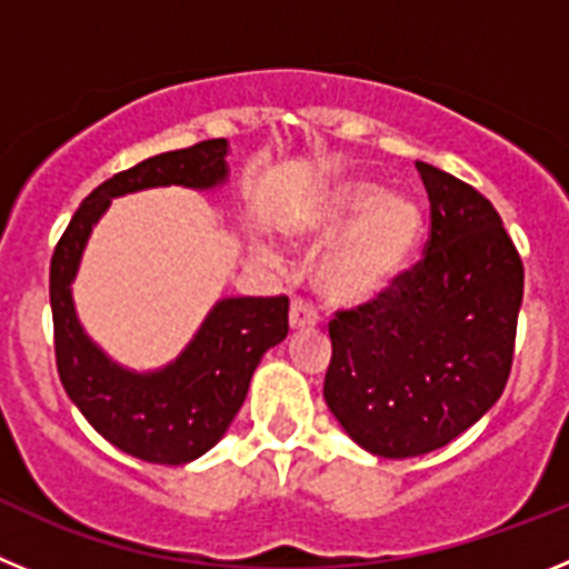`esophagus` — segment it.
<instances>
[{"label": "esophagus", "mask_w": 569, "mask_h": 569, "mask_svg": "<svg viewBox=\"0 0 569 569\" xmlns=\"http://www.w3.org/2000/svg\"><path fill=\"white\" fill-rule=\"evenodd\" d=\"M316 321H319V316H316L313 305H308V301L296 299L293 305H290V328L293 330H310L316 328Z\"/></svg>", "instance_id": "obj_1"}]
</instances>
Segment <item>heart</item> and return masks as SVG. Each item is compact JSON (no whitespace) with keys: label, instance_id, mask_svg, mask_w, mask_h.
Masks as SVG:
<instances>
[{"label":"heart","instance_id":"obj_1","mask_svg":"<svg viewBox=\"0 0 569 569\" xmlns=\"http://www.w3.org/2000/svg\"><path fill=\"white\" fill-rule=\"evenodd\" d=\"M425 230L419 202L407 193H385L373 179H345L290 224L301 244H330L316 268V288L333 305L361 308L399 284ZM261 261L279 256L256 244Z\"/></svg>","mask_w":569,"mask_h":569}]
</instances>
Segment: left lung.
Instances as JSON below:
<instances>
[{
  "mask_svg": "<svg viewBox=\"0 0 569 569\" xmlns=\"http://www.w3.org/2000/svg\"><path fill=\"white\" fill-rule=\"evenodd\" d=\"M430 199L427 253L390 293L330 321L325 401L381 459L459 439L505 393L525 268L479 190L416 162Z\"/></svg>",
  "mask_w": 569,
  "mask_h": 569,
  "instance_id": "left-lung-1",
  "label": "left lung"
}]
</instances>
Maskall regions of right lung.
<instances>
[{
    "label": "right lung",
    "mask_w": 569,
    "mask_h": 569,
    "mask_svg": "<svg viewBox=\"0 0 569 569\" xmlns=\"http://www.w3.org/2000/svg\"><path fill=\"white\" fill-rule=\"evenodd\" d=\"M228 139L150 156L79 204L50 259V310L64 393L102 439L150 465H188L228 433L253 370L288 336V296L216 301L184 350L159 370H130L84 333L73 279L97 222L119 196L150 188L213 190L228 182Z\"/></svg>",
    "instance_id": "obj_1"
}]
</instances>
